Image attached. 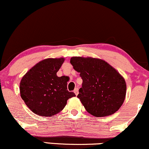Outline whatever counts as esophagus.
I'll return each instance as SVG.
<instances>
[{
	"mask_svg": "<svg viewBox=\"0 0 149 149\" xmlns=\"http://www.w3.org/2000/svg\"><path fill=\"white\" fill-rule=\"evenodd\" d=\"M74 93H75V95H77L78 93H79V88H75L74 90Z\"/></svg>",
	"mask_w": 149,
	"mask_h": 149,
	"instance_id": "esophagus-1",
	"label": "esophagus"
}]
</instances>
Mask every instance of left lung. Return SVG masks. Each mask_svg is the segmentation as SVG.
I'll return each mask as SVG.
<instances>
[{
    "instance_id": "1",
    "label": "left lung",
    "mask_w": 149,
    "mask_h": 149,
    "mask_svg": "<svg viewBox=\"0 0 149 149\" xmlns=\"http://www.w3.org/2000/svg\"><path fill=\"white\" fill-rule=\"evenodd\" d=\"M70 63L83 80L77 97L89 113L107 116L120 109L126 95V83L115 68L92 57H72Z\"/></svg>"
}]
</instances>
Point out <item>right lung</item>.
Wrapping results in <instances>:
<instances>
[{
	"label": "right lung",
	"mask_w": 149,
	"mask_h": 149,
	"mask_svg": "<svg viewBox=\"0 0 149 149\" xmlns=\"http://www.w3.org/2000/svg\"><path fill=\"white\" fill-rule=\"evenodd\" d=\"M64 61V58H50L40 61L21 80V97L36 114L54 116L63 109L68 99L76 96L67 90L68 77L56 74Z\"/></svg>",
	"instance_id": "1"
}]
</instances>
